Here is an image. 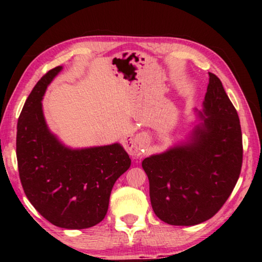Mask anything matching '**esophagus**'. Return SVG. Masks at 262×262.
<instances>
[{
	"label": "esophagus",
	"instance_id": "34e87169",
	"mask_svg": "<svg viewBox=\"0 0 262 262\" xmlns=\"http://www.w3.org/2000/svg\"><path fill=\"white\" fill-rule=\"evenodd\" d=\"M145 144L144 135H127L125 137V148L133 157H141Z\"/></svg>",
	"mask_w": 262,
	"mask_h": 262
}]
</instances>
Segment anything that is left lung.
<instances>
[{
	"instance_id": "obj_1",
	"label": "left lung",
	"mask_w": 262,
	"mask_h": 262,
	"mask_svg": "<svg viewBox=\"0 0 262 262\" xmlns=\"http://www.w3.org/2000/svg\"><path fill=\"white\" fill-rule=\"evenodd\" d=\"M202 105L200 122L186 141L142 162L155 214L171 225L190 227L211 219L241 174L238 113L221 79L211 73Z\"/></svg>"
}]
</instances>
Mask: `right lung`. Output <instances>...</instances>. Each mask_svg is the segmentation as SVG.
<instances>
[{"label": "right lung", "instance_id": "add662e5", "mask_svg": "<svg viewBox=\"0 0 262 262\" xmlns=\"http://www.w3.org/2000/svg\"><path fill=\"white\" fill-rule=\"evenodd\" d=\"M61 66L40 78L17 123L16 154L19 178L29 201L52 224L86 229L104 220L111 190L129 168L121 144L72 149L48 128L41 100Z\"/></svg>", "mask_w": 262, "mask_h": 262}]
</instances>
